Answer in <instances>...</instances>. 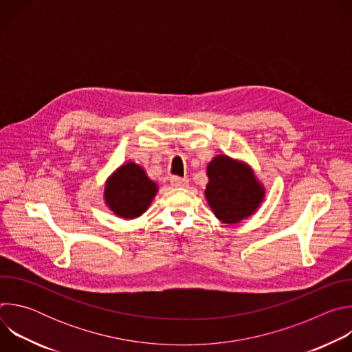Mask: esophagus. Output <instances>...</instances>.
Returning a JSON list of instances; mask_svg holds the SVG:
<instances>
[{"instance_id":"obj_1","label":"esophagus","mask_w":352,"mask_h":352,"mask_svg":"<svg viewBox=\"0 0 352 352\" xmlns=\"http://www.w3.org/2000/svg\"><path fill=\"white\" fill-rule=\"evenodd\" d=\"M171 185L175 188H186L189 185L188 178H181V177H171Z\"/></svg>"}]
</instances>
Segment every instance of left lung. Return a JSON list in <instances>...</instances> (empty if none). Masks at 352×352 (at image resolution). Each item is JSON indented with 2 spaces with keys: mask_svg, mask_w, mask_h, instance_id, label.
Returning <instances> with one entry per match:
<instances>
[{
  "mask_svg": "<svg viewBox=\"0 0 352 352\" xmlns=\"http://www.w3.org/2000/svg\"><path fill=\"white\" fill-rule=\"evenodd\" d=\"M209 184L205 196L214 216L226 224H235L254 214L265 197V188L248 164L226 155L208 164Z\"/></svg>",
  "mask_w": 352,
  "mask_h": 352,
  "instance_id": "left-lung-1",
  "label": "left lung"
}]
</instances>
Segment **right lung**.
<instances>
[{"label": "right lung", "mask_w": 352, "mask_h": 352, "mask_svg": "<svg viewBox=\"0 0 352 352\" xmlns=\"http://www.w3.org/2000/svg\"><path fill=\"white\" fill-rule=\"evenodd\" d=\"M156 193L157 184L135 163H125L117 168L104 188L106 205L114 214L128 220L142 216Z\"/></svg>", "instance_id": "obj_1"}]
</instances>
